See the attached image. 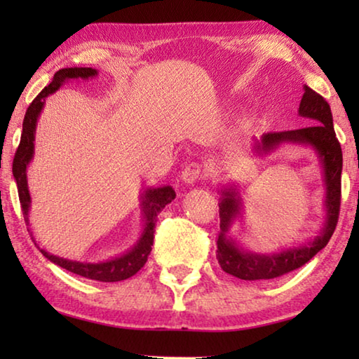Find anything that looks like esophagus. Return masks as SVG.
I'll return each mask as SVG.
<instances>
[{
  "label": "esophagus",
  "mask_w": 359,
  "mask_h": 359,
  "mask_svg": "<svg viewBox=\"0 0 359 359\" xmlns=\"http://www.w3.org/2000/svg\"><path fill=\"white\" fill-rule=\"evenodd\" d=\"M203 175H204L203 166L199 165V163H191V165H188L184 171H182V180H184L188 185H193L194 182H196L198 179H201Z\"/></svg>",
  "instance_id": "obj_1"
}]
</instances>
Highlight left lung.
Here are the masks:
<instances>
[{
  "label": "left lung",
  "mask_w": 359,
  "mask_h": 359,
  "mask_svg": "<svg viewBox=\"0 0 359 359\" xmlns=\"http://www.w3.org/2000/svg\"><path fill=\"white\" fill-rule=\"evenodd\" d=\"M299 115L311 125L306 128L264 133L255 139L253 150L267 155L282 144H297L312 147L317 154L325 182V223L313 241L299 247L283 248L280 252L255 253L241 247L229 236L233 223L242 218L244 203L234 185L223 187L220 191V233L217 239V259L222 269L242 280H269L297 269L312 259L330 242L336 229L340 209V174H342V149L334 133L332 114L327 101L304 85Z\"/></svg>",
  "instance_id": "8db88e82"
}]
</instances>
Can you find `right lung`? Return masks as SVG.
<instances>
[{"label": "right lung", "mask_w": 359, "mask_h": 359, "mask_svg": "<svg viewBox=\"0 0 359 359\" xmlns=\"http://www.w3.org/2000/svg\"><path fill=\"white\" fill-rule=\"evenodd\" d=\"M98 76V71L93 68H65L55 72L53 81L42 90V92L36 96L32 104L27 109L25 118H23V131L20 137L19 149L15 151L14 163H12V174L17 182V190H19V199L22 205L23 217L25 222L28 220V212L32 209V196H29L28 190V179H27V168L33 160L34 155V135H36V125H38V118L41 115L42 107H44L46 98L48 95L55 93L57 90L62 87L65 82L74 81V79H92ZM175 198V191L171 185L158 187V188H147L141 194V210L144 218V229L141 233V238L136 241L128 252H125L120 257H115L106 261H100V263H82V261L66 259L57 255H52L46 252L44 248H39L41 253L44 255L47 259H50L53 264H57L63 269L74 272L77 276H82L85 278H92V280L100 282H120L125 278H130L135 276L136 272L145 264L149 255L151 252V245H154V233L156 217L160 212L166 208V205Z\"/></svg>", "instance_id": "right-lung-1"}]
</instances>
